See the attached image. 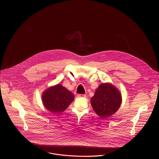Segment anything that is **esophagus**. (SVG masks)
I'll use <instances>...</instances> for the list:
<instances>
[{"mask_svg": "<svg viewBox=\"0 0 159 159\" xmlns=\"http://www.w3.org/2000/svg\"><path fill=\"white\" fill-rule=\"evenodd\" d=\"M77 96L79 98H85L86 97V95H84V94H78Z\"/></svg>", "mask_w": 159, "mask_h": 159, "instance_id": "esophagus-1", "label": "esophagus"}]
</instances>
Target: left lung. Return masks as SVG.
<instances>
[{
    "mask_svg": "<svg viewBox=\"0 0 159 159\" xmlns=\"http://www.w3.org/2000/svg\"><path fill=\"white\" fill-rule=\"evenodd\" d=\"M121 94L111 83L101 84L91 99V106L97 114L102 119L117 111L121 106Z\"/></svg>",
    "mask_w": 159,
    "mask_h": 159,
    "instance_id": "1",
    "label": "left lung"
}]
</instances>
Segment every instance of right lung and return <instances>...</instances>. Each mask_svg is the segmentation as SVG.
Wrapping results in <instances>:
<instances>
[{
    "mask_svg": "<svg viewBox=\"0 0 159 159\" xmlns=\"http://www.w3.org/2000/svg\"><path fill=\"white\" fill-rule=\"evenodd\" d=\"M75 95L61 84H57L43 91L42 102L46 108L52 113L65 111L73 101Z\"/></svg>",
    "mask_w": 159,
    "mask_h": 159,
    "instance_id": "add662e5",
    "label": "right lung"
}]
</instances>
